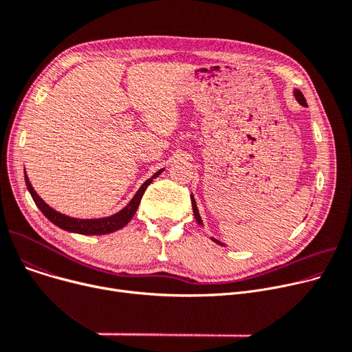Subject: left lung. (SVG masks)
Instances as JSON below:
<instances>
[{"instance_id":"obj_1","label":"left lung","mask_w":352,"mask_h":352,"mask_svg":"<svg viewBox=\"0 0 352 352\" xmlns=\"http://www.w3.org/2000/svg\"><path fill=\"white\" fill-rule=\"evenodd\" d=\"M294 97L297 98V101H298L301 105L307 107V101H305V98H304V96H302V92H301L300 89H294ZM191 202H192V211H194V215H195L197 223H198V226H202V219H201V217H199V212H198V208H197V202H195V199H194V197H192V195H191ZM211 239H212V241H214L215 244L226 247L223 243L218 241V239H215V238H212V236H211Z\"/></svg>"}]
</instances>
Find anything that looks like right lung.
Masks as SVG:
<instances>
[{"label":"right lung","mask_w":352,"mask_h":352,"mask_svg":"<svg viewBox=\"0 0 352 352\" xmlns=\"http://www.w3.org/2000/svg\"><path fill=\"white\" fill-rule=\"evenodd\" d=\"M162 171L164 170H160L151 178H148L140 187V190L135 192V195L131 198V201H129L121 211L109 215V217H104V218H74V217H68L65 214L55 211L48 204H45V201L35 192V190L32 188L31 182L27 177V173H24V177H25L27 188H28L34 202L36 204V207L40 208V211L51 221L54 226H57L61 230L68 231V232H76V234H82V235H104V234H109V232H114L117 230H121L122 227H125L129 223V221H131V218L134 217V214L138 210L144 191L153 182V179L157 178Z\"/></svg>","instance_id":"obj_1"}]
</instances>
